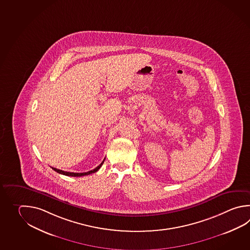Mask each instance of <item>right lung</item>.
Listing matches in <instances>:
<instances>
[{"mask_svg":"<svg viewBox=\"0 0 250 250\" xmlns=\"http://www.w3.org/2000/svg\"><path fill=\"white\" fill-rule=\"evenodd\" d=\"M104 160H105V158H104ZM104 160L102 161V163L100 164V165L98 166L96 168H94L93 170H91V171H89V172H86V173H71V172H66V171H62V170L54 168V167H51V168L53 169V170H54L55 172H57V173H62V174H64V175H66V176H74V177H78V176H84V175H88V174H91V173L97 172L98 170L101 168V167H102V164L104 163Z\"/></svg>","mask_w":250,"mask_h":250,"instance_id":"obj_1","label":"right lung"}]
</instances>
